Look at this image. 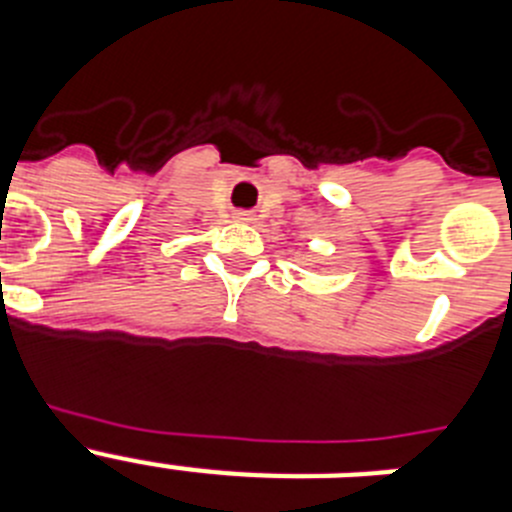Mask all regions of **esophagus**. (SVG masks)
<instances>
[{"instance_id":"esophagus-1","label":"esophagus","mask_w":512,"mask_h":512,"mask_svg":"<svg viewBox=\"0 0 512 512\" xmlns=\"http://www.w3.org/2000/svg\"><path fill=\"white\" fill-rule=\"evenodd\" d=\"M235 220H241V223H248V220H253V217H251V212L238 210V212H235Z\"/></svg>"}]
</instances>
